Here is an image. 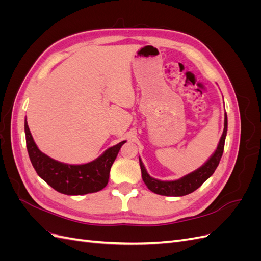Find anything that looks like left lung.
Here are the masks:
<instances>
[{
	"label": "left lung",
	"instance_id": "8db88e82",
	"mask_svg": "<svg viewBox=\"0 0 261 261\" xmlns=\"http://www.w3.org/2000/svg\"><path fill=\"white\" fill-rule=\"evenodd\" d=\"M226 132H227V116L225 113L223 134L222 136H221V139L219 141V145L217 147L215 153H213L210 159L198 170L192 172L191 174H187L186 176L181 177L177 180L164 181V180H159L151 177L148 174L143 162H141V160L139 159L141 176H143V180L145 181L146 186L151 192L158 195H163V196L177 197V196H185L195 192L197 188L200 187L204 181H206L213 174V173H215L217 167L219 165L221 156H222V153H223Z\"/></svg>",
	"mask_w": 261,
	"mask_h": 261
}]
</instances>
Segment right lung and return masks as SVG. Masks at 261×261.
<instances>
[{"label": "right lung", "instance_id": "obj_1", "mask_svg": "<svg viewBox=\"0 0 261 261\" xmlns=\"http://www.w3.org/2000/svg\"><path fill=\"white\" fill-rule=\"evenodd\" d=\"M25 134L28 154L37 174L55 191L65 195H85L103 189L109 181L110 170L116 155L123 144L126 143L121 141L109 148L94 161L72 165L55 161L42 153L31 136L26 120Z\"/></svg>", "mask_w": 261, "mask_h": 261}]
</instances>
